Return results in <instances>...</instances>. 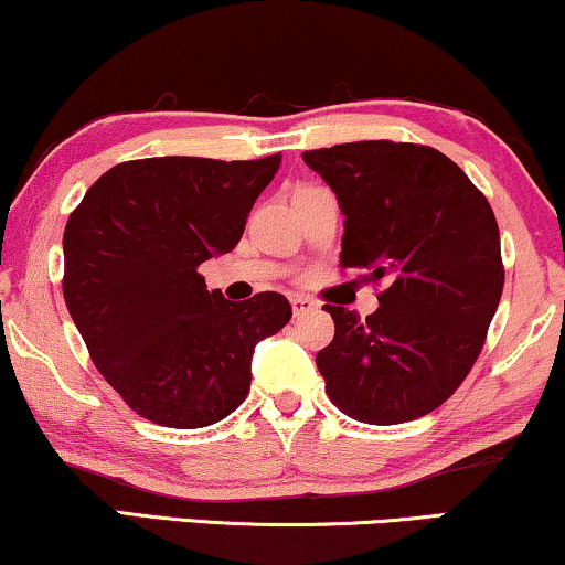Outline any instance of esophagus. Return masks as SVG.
I'll list each match as a JSON object with an SVG mask.
<instances>
[{
  "label": "esophagus",
  "mask_w": 565,
  "mask_h": 565,
  "mask_svg": "<svg viewBox=\"0 0 565 565\" xmlns=\"http://www.w3.org/2000/svg\"><path fill=\"white\" fill-rule=\"evenodd\" d=\"M290 306H292V313L300 317V313H309L317 309V300L309 296H290Z\"/></svg>",
  "instance_id": "1"
}]
</instances>
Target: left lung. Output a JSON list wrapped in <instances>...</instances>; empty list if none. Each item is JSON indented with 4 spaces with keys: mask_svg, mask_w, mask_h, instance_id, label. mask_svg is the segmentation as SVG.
Returning <instances> with one entry per match:
<instances>
[{
    "mask_svg": "<svg viewBox=\"0 0 565 565\" xmlns=\"http://www.w3.org/2000/svg\"><path fill=\"white\" fill-rule=\"evenodd\" d=\"M303 160L345 212L342 269L386 280L371 317L324 306L334 340L317 365L329 399L371 426L434 413L478 361L503 292L486 194L426 145L369 139L306 150Z\"/></svg>",
    "mask_w": 565,
    "mask_h": 565,
    "instance_id": "8db88e82",
    "label": "left lung"
}]
</instances>
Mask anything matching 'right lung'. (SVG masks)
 Wrapping results in <instances>:
<instances>
[{"label":"right lung","instance_id":"obj_1","mask_svg":"<svg viewBox=\"0 0 565 565\" xmlns=\"http://www.w3.org/2000/svg\"><path fill=\"white\" fill-rule=\"evenodd\" d=\"M280 152L142 158L87 189L64 228V303L95 369L145 420L204 428L252 386L256 342L288 324L280 292L225 300L196 273L244 236Z\"/></svg>","mask_w":565,"mask_h":565}]
</instances>
